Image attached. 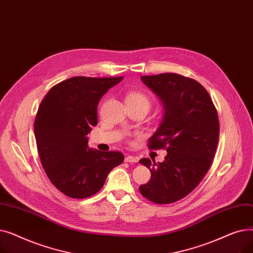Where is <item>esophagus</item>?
<instances>
[{
  "instance_id": "34e87169",
  "label": "esophagus",
  "mask_w": 253,
  "mask_h": 253,
  "mask_svg": "<svg viewBox=\"0 0 253 253\" xmlns=\"http://www.w3.org/2000/svg\"><path fill=\"white\" fill-rule=\"evenodd\" d=\"M125 162H127V163H137L138 162V158L129 155V156H127L125 158Z\"/></svg>"
}]
</instances>
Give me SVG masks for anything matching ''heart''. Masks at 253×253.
<instances>
[{
    "label": "heart",
    "mask_w": 253,
    "mask_h": 253,
    "mask_svg": "<svg viewBox=\"0 0 253 253\" xmlns=\"http://www.w3.org/2000/svg\"><path fill=\"white\" fill-rule=\"evenodd\" d=\"M126 103H131V104H141V105H147L148 108H150L151 101L150 99L145 96L142 93L138 91H131L126 95L125 98Z\"/></svg>",
    "instance_id": "b5f03b06"
}]
</instances>
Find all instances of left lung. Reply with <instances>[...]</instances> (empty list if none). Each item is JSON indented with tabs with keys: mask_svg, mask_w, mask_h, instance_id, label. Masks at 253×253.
I'll use <instances>...</instances> for the list:
<instances>
[{
	"mask_svg": "<svg viewBox=\"0 0 253 253\" xmlns=\"http://www.w3.org/2000/svg\"><path fill=\"white\" fill-rule=\"evenodd\" d=\"M140 79L164 109L149 148L166 149L167 155L159 163L139 160L152 174L139 192L156 204H170L189 195L209 170L218 142V116L207 90L193 79L172 73Z\"/></svg>",
	"mask_w": 253,
	"mask_h": 253,
	"instance_id": "obj_1",
	"label": "left lung"
}]
</instances>
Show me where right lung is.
Wrapping results in <instances>:
<instances>
[{
  "instance_id": "obj_1",
  "label": "right lung",
  "mask_w": 253,
  "mask_h": 253,
  "mask_svg": "<svg viewBox=\"0 0 253 253\" xmlns=\"http://www.w3.org/2000/svg\"><path fill=\"white\" fill-rule=\"evenodd\" d=\"M119 78L74 77L52 87L35 120L41 163L50 181L75 199L96 194L113 168L124 161L120 152L88 147L91 127L97 125V105Z\"/></svg>"
}]
</instances>
